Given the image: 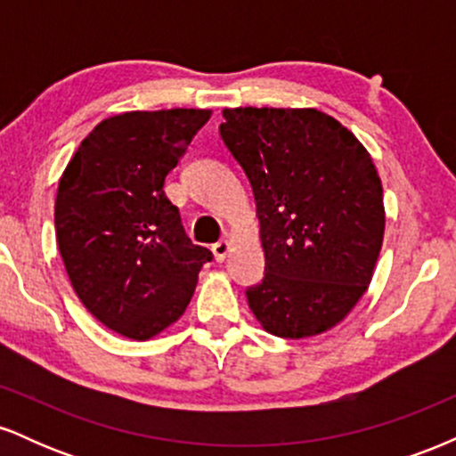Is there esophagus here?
Masks as SVG:
<instances>
[{"label": "esophagus", "mask_w": 456, "mask_h": 456, "mask_svg": "<svg viewBox=\"0 0 456 456\" xmlns=\"http://www.w3.org/2000/svg\"><path fill=\"white\" fill-rule=\"evenodd\" d=\"M229 250H232V244H229V240H218L216 244H212V253H214V259H216L218 264H223V261L227 259Z\"/></svg>", "instance_id": "obj_1"}]
</instances>
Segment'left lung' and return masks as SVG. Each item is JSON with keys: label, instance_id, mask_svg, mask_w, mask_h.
<instances>
[{"label": "left lung", "instance_id": "obj_1", "mask_svg": "<svg viewBox=\"0 0 456 456\" xmlns=\"http://www.w3.org/2000/svg\"><path fill=\"white\" fill-rule=\"evenodd\" d=\"M221 137L248 177L265 274L246 289L270 334L306 338L343 322L373 279L386 212L364 145L317 109H224Z\"/></svg>", "mask_w": 456, "mask_h": 456}]
</instances>
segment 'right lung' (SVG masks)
<instances>
[{
    "instance_id": "obj_1",
    "label": "right lung",
    "mask_w": 456,
    "mask_h": 456,
    "mask_svg": "<svg viewBox=\"0 0 456 456\" xmlns=\"http://www.w3.org/2000/svg\"><path fill=\"white\" fill-rule=\"evenodd\" d=\"M208 109L128 111L81 141L55 197V235L78 300L102 326L148 341L182 317L212 253L162 191Z\"/></svg>"
}]
</instances>
